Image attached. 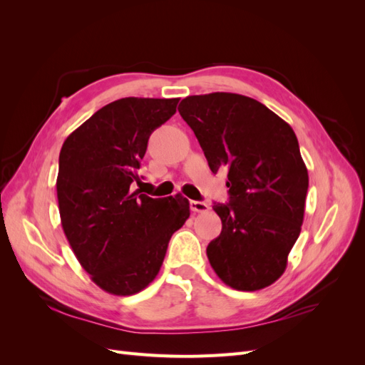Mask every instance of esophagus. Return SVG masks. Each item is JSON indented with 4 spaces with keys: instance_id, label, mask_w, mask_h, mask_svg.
Instances as JSON below:
<instances>
[{
    "instance_id": "1",
    "label": "esophagus",
    "mask_w": 365,
    "mask_h": 365,
    "mask_svg": "<svg viewBox=\"0 0 365 365\" xmlns=\"http://www.w3.org/2000/svg\"><path fill=\"white\" fill-rule=\"evenodd\" d=\"M208 204L202 202V201H190V210L193 213H205L208 212Z\"/></svg>"
}]
</instances>
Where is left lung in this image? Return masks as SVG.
Segmentation results:
<instances>
[{"instance_id":"1","label":"left lung","mask_w":365,"mask_h":365,"mask_svg":"<svg viewBox=\"0 0 365 365\" xmlns=\"http://www.w3.org/2000/svg\"><path fill=\"white\" fill-rule=\"evenodd\" d=\"M213 173L227 172L230 201L215 204L222 220L207 257L217 277L237 291L272 284L300 236L309 176L292 128L260 102L233 93L182 98Z\"/></svg>"}]
</instances>
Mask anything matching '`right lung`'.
Here are the masks:
<instances>
[{
    "label": "right lung",
    "mask_w": 365,
    "mask_h": 365,
    "mask_svg": "<svg viewBox=\"0 0 365 365\" xmlns=\"http://www.w3.org/2000/svg\"><path fill=\"white\" fill-rule=\"evenodd\" d=\"M180 98L125 97L103 106L63 141L56 181L63 233L103 291L132 295L157 277L169 240L190 216L185 197L134 190L150 134Z\"/></svg>",
    "instance_id": "obj_1"
}]
</instances>
